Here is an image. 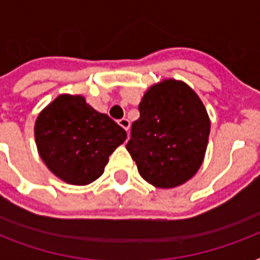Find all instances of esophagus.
I'll list each match as a JSON object with an SVG mask.
<instances>
[{"instance_id":"34e87169","label":"esophagus","mask_w":260,"mask_h":260,"mask_svg":"<svg viewBox=\"0 0 260 260\" xmlns=\"http://www.w3.org/2000/svg\"><path fill=\"white\" fill-rule=\"evenodd\" d=\"M118 125L121 126L124 131L129 129V121H128L126 118H121V120H118Z\"/></svg>"}]
</instances>
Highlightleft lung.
Here are the masks:
<instances>
[{
	"label": "left lung",
	"mask_w": 260,
	"mask_h": 260,
	"mask_svg": "<svg viewBox=\"0 0 260 260\" xmlns=\"http://www.w3.org/2000/svg\"><path fill=\"white\" fill-rule=\"evenodd\" d=\"M126 150L139 174L156 187H174L197 173L205 156L210 121L198 95L186 83L154 85L139 105Z\"/></svg>",
	"instance_id": "left-lung-1"
}]
</instances>
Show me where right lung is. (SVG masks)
Wrapping results in <instances>:
<instances>
[{
  "instance_id": "add662e5",
  "label": "right lung",
  "mask_w": 260,
  "mask_h": 260,
  "mask_svg": "<svg viewBox=\"0 0 260 260\" xmlns=\"http://www.w3.org/2000/svg\"><path fill=\"white\" fill-rule=\"evenodd\" d=\"M35 139L39 154L56 177L71 185H87L101 177L126 132L83 97L63 94L39 114Z\"/></svg>"
}]
</instances>
